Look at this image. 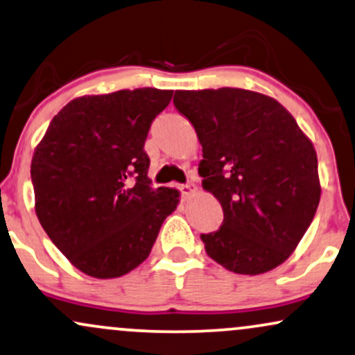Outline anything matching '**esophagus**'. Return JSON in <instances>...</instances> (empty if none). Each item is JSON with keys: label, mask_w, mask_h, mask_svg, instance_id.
<instances>
[{"label": "esophagus", "mask_w": 355, "mask_h": 355, "mask_svg": "<svg viewBox=\"0 0 355 355\" xmlns=\"http://www.w3.org/2000/svg\"><path fill=\"white\" fill-rule=\"evenodd\" d=\"M179 189H181L182 198L187 199V198H191V196H193V194H196L198 187H196L194 184H182L181 187H179Z\"/></svg>", "instance_id": "1"}]
</instances>
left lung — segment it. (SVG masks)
Segmentation results:
<instances>
[{
    "label": "left lung",
    "mask_w": 355,
    "mask_h": 355,
    "mask_svg": "<svg viewBox=\"0 0 355 355\" xmlns=\"http://www.w3.org/2000/svg\"><path fill=\"white\" fill-rule=\"evenodd\" d=\"M173 103L202 146V187L223 206V226L201 234L207 256L236 274L277 268L297 248L319 206L311 139L282 104L254 91H176Z\"/></svg>",
    "instance_id": "obj_1"
}]
</instances>
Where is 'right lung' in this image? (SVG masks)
Returning a JSON list of instances; mask_svg holds the SVG:
<instances>
[{
  "label": "right lung",
  "mask_w": 355,
  "mask_h": 355,
  "mask_svg": "<svg viewBox=\"0 0 355 355\" xmlns=\"http://www.w3.org/2000/svg\"><path fill=\"white\" fill-rule=\"evenodd\" d=\"M173 91L83 96L49 123L31 161L41 226L71 264L96 279L131 272L151 252L179 193L151 187L149 128Z\"/></svg>",
  "instance_id": "right-lung-1"
}]
</instances>
